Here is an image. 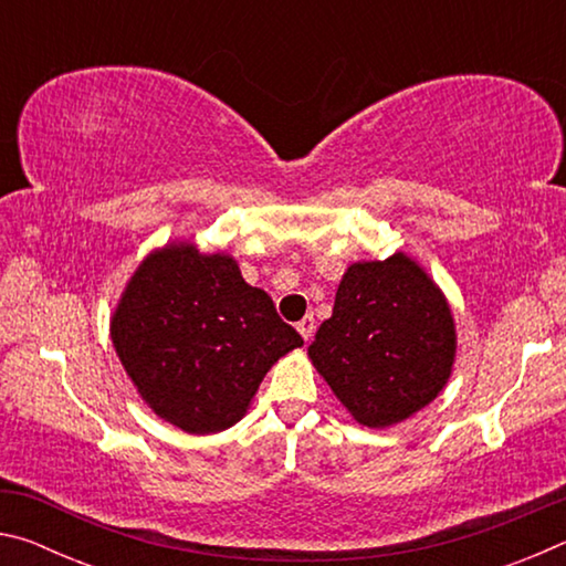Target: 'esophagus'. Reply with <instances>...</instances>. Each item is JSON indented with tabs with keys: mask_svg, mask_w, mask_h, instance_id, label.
<instances>
[{
	"mask_svg": "<svg viewBox=\"0 0 566 566\" xmlns=\"http://www.w3.org/2000/svg\"><path fill=\"white\" fill-rule=\"evenodd\" d=\"M314 327H317V324H314V317H312V314H306V317H304L300 324H296V329H300V334L304 337V342H310V339H312Z\"/></svg>",
	"mask_w": 566,
	"mask_h": 566,
	"instance_id": "34e87169",
	"label": "esophagus"
}]
</instances>
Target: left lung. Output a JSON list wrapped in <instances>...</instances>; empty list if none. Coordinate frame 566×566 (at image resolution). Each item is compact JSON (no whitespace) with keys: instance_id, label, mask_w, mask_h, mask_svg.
Returning <instances> with one entry per match:
<instances>
[{"instance_id":"8db88e82","label":"left lung","mask_w":566,"mask_h":566,"mask_svg":"<svg viewBox=\"0 0 566 566\" xmlns=\"http://www.w3.org/2000/svg\"><path fill=\"white\" fill-rule=\"evenodd\" d=\"M442 292L405 254L352 264L310 357L359 424L389 427L427 407L454 361Z\"/></svg>"}]
</instances>
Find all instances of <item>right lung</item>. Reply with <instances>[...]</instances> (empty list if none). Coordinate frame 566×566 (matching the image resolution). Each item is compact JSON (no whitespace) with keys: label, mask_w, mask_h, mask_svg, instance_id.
I'll return each mask as SVG.
<instances>
[{"label":"right lung","mask_w":566,"mask_h":566,"mask_svg":"<svg viewBox=\"0 0 566 566\" xmlns=\"http://www.w3.org/2000/svg\"><path fill=\"white\" fill-rule=\"evenodd\" d=\"M112 342L142 399L189 434L237 424L300 332L237 262L195 244L149 254L122 294Z\"/></svg>","instance_id":"obj_1"}]
</instances>
